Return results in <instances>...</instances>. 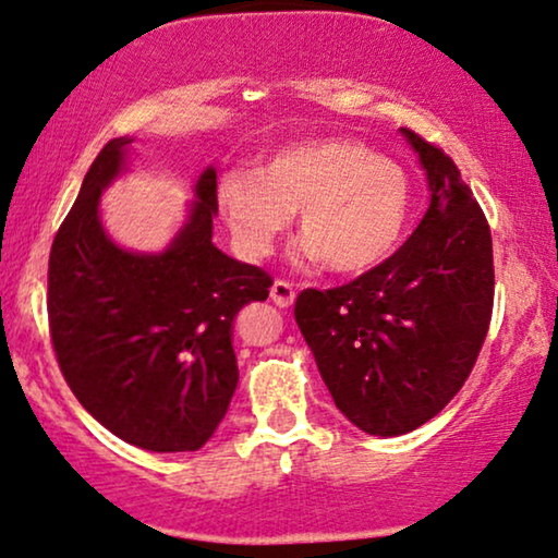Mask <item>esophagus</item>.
<instances>
[{"instance_id": "1", "label": "esophagus", "mask_w": 558, "mask_h": 558, "mask_svg": "<svg viewBox=\"0 0 558 558\" xmlns=\"http://www.w3.org/2000/svg\"><path fill=\"white\" fill-rule=\"evenodd\" d=\"M270 299H272L275 306H280V308L293 306V301H295L293 286L288 283V280H275L272 288H270Z\"/></svg>"}]
</instances>
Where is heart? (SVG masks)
Here are the masks:
<instances>
[{
    "mask_svg": "<svg viewBox=\"0 0 558 558\" xmlns=\"http://www.w3.org/2000/svg\"><path fill=\"white\" fill-rule=\"evenodd\" d=\"M217 204L236 247L265 257L299 211L303 250L337 272L385 263L411 219V183L398 162L344 137L275 150L257 173H227Z\"/></svg>",
    "mask_w": 558,
    "mask_h": 558,
    "instance_id": "obj_1",
    "label": "heart"
}]
</instances>
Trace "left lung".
Instances as JSON below:
<instances>
[{
	"instance_id": "8db88e82",
	"label": "left lung",
	"mask_w": 558,
	"mask_h": 558,
	"mask_svg": "<svg viewBox=\"0 0 558 558\" xmlns=\"http://www.w3.org/2000/svg\"><path fill=\"white\" fill-rule=\"evenodd\" d=\"M430 204L408 242L352 283L295 301V322L333 403L369 436L423 426L457 396L493 316V236L454 160L400 130Z\"/></svg>"
}]
</instances>
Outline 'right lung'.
Listing matches in <instances>:
<instances>
[{"mask_svg":"<svg viewBox=\"0 0 558 558\" xmlns=\"http://www.w3.org/2000/svg\"><path fill=\"white\" fill-rule=\"evenodd\" d=\"M135 140L104 145L58 229L48 263L50 337L78 403L122 441L196 451L227 415L240 369L234 316L265 301L270 275L211 242L217 168L193 183L183 227L160 252L124 250L99 198L130 166Z\"/></svg>","mask_w":558,"mask_h":558,"instance_id":"1","label":"right lung"}]
</instances>
